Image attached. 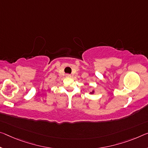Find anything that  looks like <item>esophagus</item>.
I'll return each mask as SVG.
<instances>
[{"label":"esophagus","instance_id":"34e87169","mask_svg":"<svg viewBox=\"0 0 148 148\" xmlns=\"http://www.w3.org/2000/svg\"><path fill=\"white\" fill-rule=\"evenodd\" d=\"M66 77H67V78H70V77H71V75L69 74H66Z\"/></svg>","mask_w":148,"mask_h":148}]
</instances>
